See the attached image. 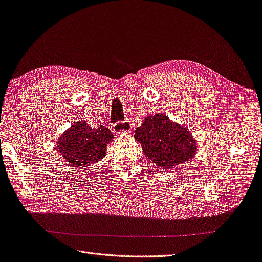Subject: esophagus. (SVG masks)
Returning <instances> with one entry per match:
<instances>
[{
  "label": "esophagus",
  "mask_w": 262,
  "mask_h": 262,
  "mask_svg": "<svg viewBox=\"0 0 262 262\" xmlns=\"http://www.w3.org/2000/svg\"><path fill=\"white\" fill-rule=\"evenodd\" d=\"M130 128H132V125H130V121L128 120H119L113 124V130L116 134L130 132Z\"/></svg>",
  "instance_id": "obj_1"
}]
</instances>
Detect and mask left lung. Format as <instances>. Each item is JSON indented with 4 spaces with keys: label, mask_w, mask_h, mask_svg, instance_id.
<instances>
[{
    "label": "left lung",
    "mask_w": 262,
    "mask_h": 262,
    "mask_svg": "<svg viewBox=\"0 0 262 262\" xmlns=\"http://www.w3.org/2000/svg\"><path fill=\"white\" fill-rule=\"evenodd\" d=\"M134 137L142 144L144 154L162 169H173L198 151L188 130L163 114L146 118Z\"/></svg>",
    "instance_id": "1"
}]
</instances>
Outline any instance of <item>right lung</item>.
I'll use <instances>...</instances> for the list:
<instances>
[{"label":"right lung","mask_w":262,"mask_h":262,"mask_svg":"<svg viewBox=\"0 0 262 262\" xmlns=\"http://www.w3.org/2000/svg\"><path fill=\"white\" fill-rule=\"evenodd\" d=\"M113 134L105 126L91 128L87 123H77L64 132L57 141V149L68 165L88 166L98 162L106 154L107 144Z\"/></svg>","instance_id":"add662e5"}]
</instances>
